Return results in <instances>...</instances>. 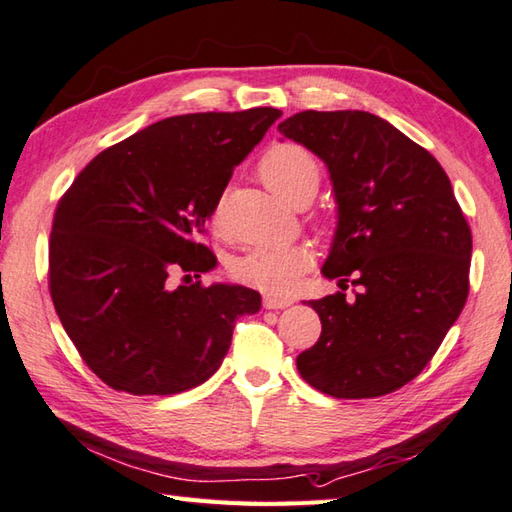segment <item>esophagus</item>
<instances>
[{
    "instance_id": "34e87169",
    "label": "esophagus",
    "mask_w": 512,
    "mask_h": 512,
    "mask_svg": "<svg viewBox=\"0 0 512 512\" xmlns=\"http://www.w3.org/2000/svg\"><path fill=\"white\" fill-rule=\"evenodd\" d=\"M291 298H278V296H265L263 298V305H265V309H285V307H289L291 305Z\"/></svg>"
}]
</instances>
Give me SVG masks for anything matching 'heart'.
Returning a JSON list of instances; mask_svg holds the SVG:
<instances>
[{
	"instance_id": "heart-1",
	"label": "heart",
	"mask_w": 512,
	"mask_h": 512,
	"mask_svg": "<svg viewBox=\"0 0 512 512\" xmlns=\"http://www.w3.org/2000/svg\"><path fill=\"white\" fill-rule=\"evenodd\" d=\"M260 174L271 190L294 205L305 198H314L320 185L318 161L314 154L296 143L271 145L260 159ZM212 225L221 227V205L212 210ZM307 265L309 252L305 247L265 245L234 258L232 276L269 294H289L298 285Z\"/></svg>"
}]
</instances>
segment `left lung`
Wrapping results in <instances>:
<instances>
[{"instance_id": "obj_1", "label": "left lung", "mask_w": 512, "mask_h": 512, "mask_svg": "<svg viewBox=\"0 0 512 512\" xmlns=\"http://www.w3.org/2000/svg\"><path fill=\"white\" fill-rule=\"evenodd\" d=\"M327 165L338 207L322 276L358 287L309 300L322 322L296 367L333 398H378L435 356L462 314L471 227L442 165L389 121L362 110H305L278 125Z\"/></svg>"}]
</instances>
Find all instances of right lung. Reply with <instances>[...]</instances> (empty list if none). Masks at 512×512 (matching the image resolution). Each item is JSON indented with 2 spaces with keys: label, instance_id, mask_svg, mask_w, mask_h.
Listing matches in <instances>:
<instances>
[{
  "label": "right lung",
  "instance_id": "add662e5",
  "mask_svg": "<svg viewBox=\"0 0 512 512\" xmlns=\"http://www.w3.org/2000/svg\"><path fill=\"white\" fill-rule=\"evenodd\" d=\"M276 108L156 121L97 154L61 198L50 234V296L83 362L132 395L190 391L221 367L243 285H172L214 269L201 243L232 172L280 117Z\"/></svg>",
  "mask_w": 512,
  "mask_h": 512
}]
</instances>
